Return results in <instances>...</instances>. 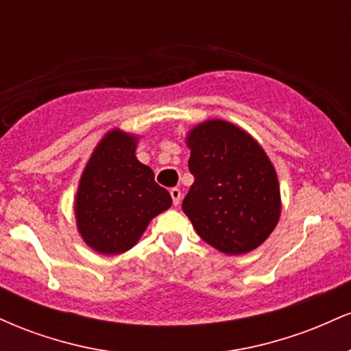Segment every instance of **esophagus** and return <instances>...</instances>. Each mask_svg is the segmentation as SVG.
<instances>
[{
    "label": "esophagus",
    "instance_id": "esophagus-1",
    "mask_svg": "<svg viewBox=\"0 0 351 351\" xmlns=\"http://www.w3.org/2000/svg\"><path fill=\"white\" fill-rule=\"evenodd\" d=\"M170 195H171V199H173V204L175 206H178L180 201H181V191L178 188H171L170 189Z\"/></svg>",
    "mask_w": 351,
    "mask_h": 351
}]
</instances>
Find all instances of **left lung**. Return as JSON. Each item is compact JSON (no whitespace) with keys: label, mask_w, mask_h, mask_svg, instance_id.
<instances>
[{"label":"left lung","mask_w":351,"mask_h":351,"mask_svg":"<svg viewBox=\"0 0 351 351\" xmlns=\"http://www.w3.org/2000/svg\"><path fill=\"white\" fill-rule=\"evenodd\" d=\"M186 143L195 181L181 208L193 228L229 256L259 247L280 216L277 173L263 147L224 120L199 123Z\"/></svg>","instance_id":"left-lung-1"}]
</instances>
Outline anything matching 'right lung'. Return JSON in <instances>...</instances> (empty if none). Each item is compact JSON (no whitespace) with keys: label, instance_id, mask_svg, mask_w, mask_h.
I'll return each mask as SVG.
<instances>
[{"label":"right lung","instance_id":"right-lung-1","mask_svg":"<svg viewBox=\"0 0 351 351\" xmlns=\"http://www.w3.org/2000/svg\"><path fill=\"white\" fill-rule=\"evenodd\" d=\"M136 138L115 130L100 140L86 165L75 196L80 236L100 254L132 249L148 223L171 206V196L152 168L135 156Z\"/></svg>","mask_w":351,"mask_h":351}]
</instances>
